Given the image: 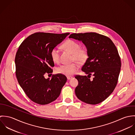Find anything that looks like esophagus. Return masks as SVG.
I'll use <instances>...</instances> for the list:
<instances>
[{
  "label": "esophagus",
  "instance_id": "1",
  "mask_svg": "<svg viewBox=\"0 0 135 135\" xmlns=\"http://www.w3.org/2000/svg\"><path fill=\"white\" fill-rule=\"evenodd\" d=\"M72 77H70V76H68V77H67L68 80H70V79H72Z\"/></svg>",
  "mask_w": 135,
  "mask_h": 135
}]
</instances>
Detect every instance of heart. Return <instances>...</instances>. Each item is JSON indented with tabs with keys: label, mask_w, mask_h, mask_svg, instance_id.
<instances>
[{
	"label": "heart",
	"mask_w": 135,
	"mask_h": 135,
	"mask_svg": "<svg viewBox=\"0 0 135 135\" xmlns=\"http://www.w3.org/2000/svg\"><path fill=\"white\" fill-rule=\"evenodd\" d=\"M62 47L66 50L73 54V60L82 64L85 63L88 58V51L86 47H80V45L75 40L68 39L62 45ZM60 51L57 47H54L50 51V57L55 63L60 62ZM79 68L77 63L72 64H64L58 67L57 72L67 76H70L75 73Z\"/></svg>",
	"instance_id": "heart-1"
}]
</instances>
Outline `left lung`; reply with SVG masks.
Instances as JSON below:
<instances>
[{
	"label": "left lung",
	"mask_w": 135,
	"mask_h": 135,
	"mask_svg": "<svg viewBox=\"0 0 135 135\" xmlns=\"http://www.w3.org/2000/svg\"><path fill=\"white\" fill-rule=\"evenodd\" d=\"M69 38L81 41L88 51L81 68L88 76L76 75V96L85 103L98 104L112 94L117 85L121 67L117 49L111 39L96 33H73Z\"/></svg>",
	"instance_id": "1"
}]
</instances>
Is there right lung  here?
Returning a JSON list of instances; mask_svg holds the SVG:
<instances>
[{"instance_id":"add662e5","label":"right lung","mask_w":135,"mask_h":135,"mask_svg":"<svg viewBox=\"0 0 135 135\" xmlns=\"http://www.w3.org/2000/svg\"><path fill=\"white\" fill-rule=\"evenodd\" d=\"M69 34L35 33L19 46L15 58L16 76L25 94L35 103L47 104L59 96L66 77L57 74L46 79L44 75L53 72L51 68L55 64L50 57L51 49Z\"/></svg>"}]
</instances>
